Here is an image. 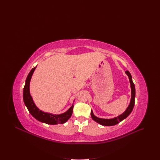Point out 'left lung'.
<instances>
[{
	"label": "left lung",
	"mask_w": 160,
	"mask_h": 160,
	"mask_svg": "<svg viewBox=\"0 0 160 160\" xmlns=\"http://www.w3.org/2000/svg\"><path fill=\"white\" fill-rule=\"evenodd\" d=\"M125 73L127 74V75L128 76V77L129 78L130 88H131V99H130V104H129L128 106L127 107V108L126 109V110L123 113H122L121 115H118L117 117L110 118V119H105V118H98V117H97L96 116H95L94 115L92 110L91 111V113H90L91 114V117H92L93 120H94L95 122H96L97 123H99L101 125H103V126L115 125L118 124L119 122H120L122 120H123L124 119H125L130 115V114L131 113V112L133 110V106H134V104H135V85L133 83L132 75L130 73V72L128 71H126Z\"/></svg>",
	"instance_id": "obj_1"
}]
</instances>
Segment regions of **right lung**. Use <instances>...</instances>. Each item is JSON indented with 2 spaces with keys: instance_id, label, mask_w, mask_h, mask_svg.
Here are the masks:
<instances>
[{
  "instance_id": "right-lung-1",
  "label": "right lung",
  "mask_w": 160,
  "mask_h": 160,
  "mask_svg": "<svg viewBox=\"0 0 160 160\" xmlns=\"http://www.w3.org/2000/svg\"><path fill=\"white\" fill-rule=\"evenodd\" d=\"M37 66L33 68L30 72L25 81V85L23 88V101L27 106L30 113L38 121L47 123L49 125H57L59 123H64L72 117L73 113V109L74 107L73 103L72 106L66 112L54 115L51 112H46L40 110L35 104L33 98L30 92V83L33 74Z\"/></svg>"
}]
</instances>
